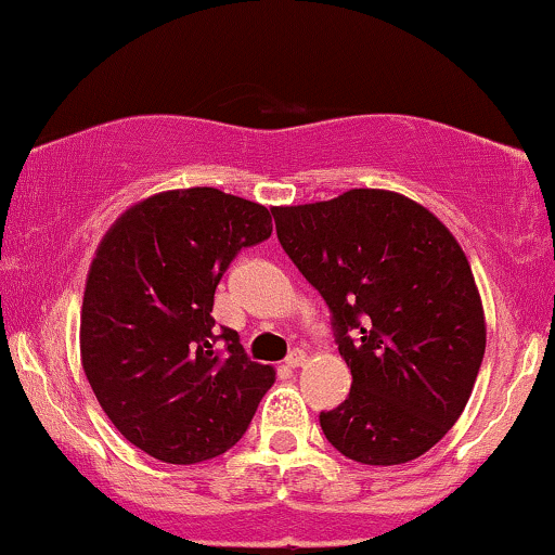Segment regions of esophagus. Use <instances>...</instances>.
Wrapping results in <instances>:
<instances>
[{"label": "esophagus", "instance_id": "34e87169", "mask_svg": "<svg viewBox=\"0 0 555 555\" xmlns=\"http://www.w3.org/2000/svg\"><path fill=\"white\" fill-rule=\"evenodd\" d=\"M304 363H306L304 350H291V356L285 358V366H288V369H301Z\"/></svg>", "mask_w": 555, "mask_h": 555}]
</instances>
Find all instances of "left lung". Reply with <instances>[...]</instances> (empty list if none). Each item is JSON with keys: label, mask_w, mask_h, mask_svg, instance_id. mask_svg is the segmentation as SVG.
<instances>
[{"label": "left lung", "mask_w": 555, "mask_h": 555, "mask_svg": "<svg viewBox=\"0 0 555 555\" xmlns=\"http://www.w3.org/2000/svg\"><path fill=\"white\" fill-rule=\"evenodd\" d=\"M278 241L330 306L353 384L319 413L361 465H402L457 423L486 353V317L465 251L418 202L350 189L275 207Z\"/></svg>", "instance_id": "obj_1"}]
</instances>
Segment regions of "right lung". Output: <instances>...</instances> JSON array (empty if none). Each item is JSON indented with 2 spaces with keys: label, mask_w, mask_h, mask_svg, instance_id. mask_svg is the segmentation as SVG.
<instances>
[{
  "label": "right lung",
  "mask_w": 555,
  "mask_h": 555,
  "mask_svg": "<svg viewBox=\"0 0 555 555\" xmlns=\"http://www.w3.org/2000/svg\"><path fill=\"white\" fill-rule=\"evenodd\" d=\"M272 233L264 205L212 186L137 202L90 264L80 356L103 413L129 444L194 465L246 434L275 369L215 327V288L246 246Z\"/></svg>",
  "instance_id": "right-lung-1"
}]
</instances>
